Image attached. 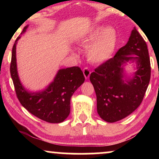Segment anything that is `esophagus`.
I'll return each mask as SVG.
<instances>
[{
    "mask_svg": "<svg viewBox=\"0 0 159 159\" xmlns=\"http://www.w3.org/2000/svg\"><path fill=\"white\" fill-rule=\"evenodd\" d=\"M83 74H84V76H85V79H88V78H89V76H90V73H91L90 69L87 68V67H85V68L83 69Z\"/></svg>",
    "mask_w": 159,
    "mask_h": 159,
    "instance_id": "1",
    "label": "esophagus"
}]
</instances>
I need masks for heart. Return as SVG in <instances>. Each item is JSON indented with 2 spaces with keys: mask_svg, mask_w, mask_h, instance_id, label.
<instances>
[{
  "mask_svg": "<svg viewBox=\"0 0 159 159\" xmlns=\"http://www.w3.org/2000/svg\"><path fill=\"white\" fill-rule=\"evenodd\" d=\"M79 43L84 48L91 45L88 51V60L100 64L112 57L118 44V34L113 27L99 26L80 37Z\"/></svg>",
  "mask_w": 159,
  "mask_h": 159,
  "instance_id": "obj_1",
  "label": "heart"
}]
</instances>
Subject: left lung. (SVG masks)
I'll return each mask as SVG.
<instances>
[{"mask_svg": "<svg viewBox=\"0 0 159 159\" xmlns=\"http://www.w3.org/2000/svg\"><path fill=\"white\" fill-rule=\"evenodd\" d=\"M130 60H136L138 71L125 84L122 80V65ZM150 65L146 42L134 28L127 44L90 74L97 96V109L102 119L109 123L118 121L140 105L149 83Z\"/></svg>", "mask_w": 159, "mask_h": 159, "instance_id": "1", "label": "left lung"}]
</instances>
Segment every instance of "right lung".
I'll list each match as a JSON object with an SVG mask.
<instances>
[{
	"label": "right lung",
	"mask_w": 159,
	"mask_h": 159,
	"mask_svg": "<svg viewBox=\"0 0 159 159\" xmlns=\"http://www.w3.org/2000/svg\"><path fill=\"white\" fill-rule=\"evenodd\" d=\"M25 26L20 35L25 33ZM16 39L12 50L10 75L19 101L31 114L51 123L63 122L70 113V99L74 93L85 80L80 67L73 66L59 70L58 73L45 90L31 93L26 91L19 79L16 64Z\"/></svg>",
	"instance_id": "add662e5"
}]
</instances>
